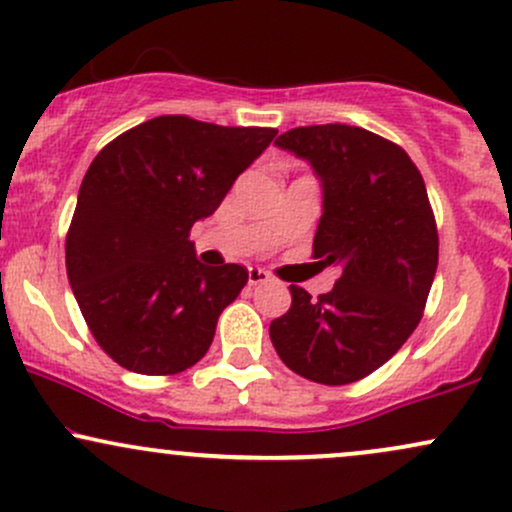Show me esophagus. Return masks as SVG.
<instances>
[{"label":"esophagus","instance_id":"1","mask_svg":"<svg viewBox=\"0 0 512 512\" xmlns=\"http://www.w3.org/2000/svg\"><path fill=\"white\" fill-rule=\"evenodd\" d=\"M269 281V274L264 272L260 267H250L248 269V284L250 286H257V284H267Z\"/></svg>","mask_w":512,"mask_h":512}]
</instances>
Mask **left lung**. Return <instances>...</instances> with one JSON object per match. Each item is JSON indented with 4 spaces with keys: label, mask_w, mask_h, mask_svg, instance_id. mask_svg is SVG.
Listing matches in <instances>:
<instances>
[{
    "label": "left lung",
    "mask_w": 512,
    "mask_h": 512,
    "mask_svg": "<svg viewBox=\"0 0 512 512\" xmlns=\"http://www.w3.org/2000/svg\"><path fill=\"white\" fill-rule=\"evenodd\" d=\"M322 187L313 255L337 267L313 301L289 286L269 325L281 361L320 385H349L390 361L419 325L438 267V231L419 168L402 146L351 125L296 127L274 142Z\"/></svg>",
    "instance_id": "left-lung-1"
}]
</instances>
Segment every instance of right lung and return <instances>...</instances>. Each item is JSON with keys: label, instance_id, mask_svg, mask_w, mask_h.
I'll return each instance as SVG.
<instances>
[{"label": "right lung", "instance_id": "1", "mask_svg": "<svg viewBox=\"0 0 512 512\" xmlns=\"http://www.w3.org/2000/svg\"><path fill=\"white\" fill-rule=\"evenodd\" d=\"M274 137L272 127L161 115L93 158L67 233V276L88 330L122 368L173 375L209 351L248 269L204 267L190 228Z\"/></svg>", "mask_w": 512, "mask_h": 512}]
</instances>
